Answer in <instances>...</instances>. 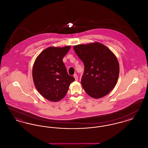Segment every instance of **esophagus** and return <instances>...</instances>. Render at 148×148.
Segmentation results:
<instances>
[{
    "mask_svg": "<svg viewBox=\"0 0 148 148\" xmlns=\"http://www.w3.org/2000/svg\"><path fill=\"white\" fill-rule=\"evenodd\" d=\"M74 77L75 78V81H77V80H78V77H77V74H74Z\"/></svg>",
    "mask_w": 148,
    "mask_h": 148,
    "instance_id": "obj_1",
    "label": "esophagus"
}]
</instances>
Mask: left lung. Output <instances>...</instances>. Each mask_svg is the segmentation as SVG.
I'll return each mask as SVG.
<instances>
[{
	"label": "left lung",
	"mask_w": 148,
	"mask_h": 148,
	"mask_svg": "<svg viewBox=\"0 0 148 148\" xmlns=\"http://www.w3.org/2000/svg\"><path fill=\"white\" fill-rule=\"evenodd\" d=\"M73 49L84 65L81 83L85 92L95 99L108 94L119 74V65L114 54L98 42L79 44Z\"/></svg>",
	"instance_id": "obj_1"
}]
</instances>
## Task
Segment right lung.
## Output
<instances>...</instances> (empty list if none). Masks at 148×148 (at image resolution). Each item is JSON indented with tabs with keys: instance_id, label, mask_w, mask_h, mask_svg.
<instances>
[{
	"instance_id": "1",
	"label": "right lung",
	"mask_w": 148,
	"mask_h": 148,
	"mask_svg": "<svg viewBox=\"0 0 148 148\" xmlns=\"http://www.w3.org/2000/svg\"><path fill=\"white\" fill-rule=\"evenodd\" d=\"M71 46L50 47L35 59L32 75L35 88L44 98L51 101L63 98L74 77L69 75L63 62Z\"/></svg>"
}]
</instances>
